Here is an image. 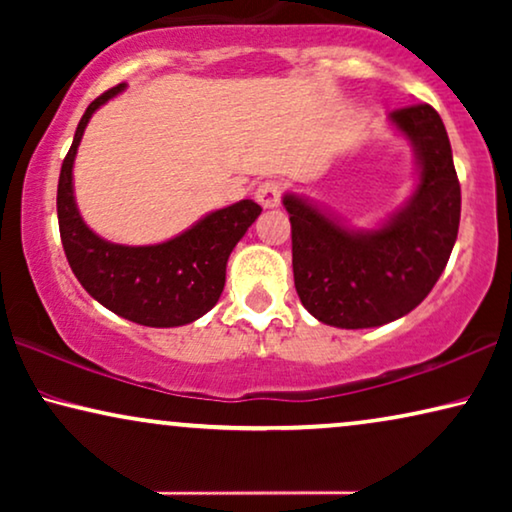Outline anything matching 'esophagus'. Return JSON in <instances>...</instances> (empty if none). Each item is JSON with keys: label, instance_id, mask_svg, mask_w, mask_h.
<instances>
[{"label": "esophagus", "instance_id": "34e87169", "mask_svg": "<svg viewBox=\"0 0 512 512\" xmlns=\"http://www.w3.org/2000/svg\"><path fill=\"white\" fill-rule=\"evenodd\" d=\"M282 193H284V186L275 179H268L256 188V200L261 202L265 209H270V207H277L279 202H282Z\"/></svg>", "mask_w": 512, "mask_h": 512}]
</instances>
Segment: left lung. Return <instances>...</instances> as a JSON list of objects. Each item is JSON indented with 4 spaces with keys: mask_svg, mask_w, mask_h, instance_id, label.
<instances>
[{
    "mask_svg": "<svg viewBox=\"0 0 512 512\" xmlns=\"http://www.w3.org/2000/svg\"><path fill=\"white\" fill-rule=\"evenodd\" d=\"M389 121L415 149L419 184L380 228L349 230L305 198L284 195L300 303L328 326L373 328L405 317L429 296L457 242L461 188L438 111L410 104Z\"/></svg>",
    "mask_w": 512,
    "mask_h": 512,
    "instance_id": "obj_1",
    "label": "left lung"
}]
</instances>
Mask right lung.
I'll use <instances>...</instances> for the list:
<instances>
[{"label": "right lung", "instance_id": "obj_1", "mask_svg": "<svg viewBox=\"0 0 512 512\" xmlns=\"http://www.w3.org/2000/svg\"><path fill=\"white\" fill-rule=\"evenodd\" d=\"M107 90L88 104L62 160L58 181V223L69 268L83 289L118 317L142 326L170 328L200 319L219 303L230 251L263 212L254 200L216 209L172 240L125 247L95 235L83 223L74 200V158L90 116L123 93Z\"/></svg>", "mask_w": 512, "mask_h": 512}]
</instances>
